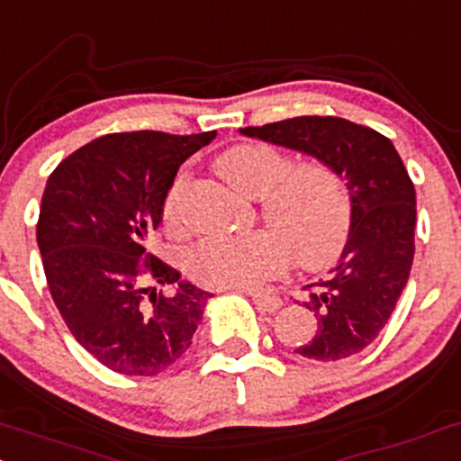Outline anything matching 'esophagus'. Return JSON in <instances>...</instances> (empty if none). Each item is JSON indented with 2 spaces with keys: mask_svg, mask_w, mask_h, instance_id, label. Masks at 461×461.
Segmentation results:
<instances>
[{
  "mask_svg": "<svg viewBox=\"0 0 461 461\" xmlns=\"http://www.w3.org/2000/svg\"><path fill=\"white\" fill-rule=\"evenodd\" d=\"M251 300L256 302L258 311L260 312H276L277 308L282 306V300L277 295H269V293H258V291H249Z\"/></svg>",
  "mask_w": 461,
  "mask_h": 461,
  "instance_id": "1",
  "label": "esophagus"
}]
</instances>
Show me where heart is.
Here are the masks:
<instances>
[{"mask_svg":"<svg viewBox=\"0 0 461 461\" xmlns=\"http://www.w3.org/2000/svg\"><path fill=\"white\" fill-rule=\"evenodd\" d=\"M221 179L247 199H260L268 230L222 240H205L188 256V273L210 288H249L271 280L295 262L323 269L341 251L350 231V196L330 166L293 164L282 150L262 141L236 144L214 164ZM188 176L179 175L166 194L161 214L179 227Z\"/></svg>","mask_w":461,"mask_h":461,"instance_id":"1","label":"heart"}]
</instances>
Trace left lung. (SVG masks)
<instances>
[{
  "label": "left lung",
  "instance_id": "obj_1",
  "mask_svg": "<svg viewBox=\"0 0 461 461\" xmlns=\"http://www.w3.org/2000/svg\"><path fill=\"white\" fill-rule=\"evenodd\" d=\"M240 133L317 157L346 179L350 234L332 276L306 286L317 335L295 352L315 361L361 352L385 328L413 265L416 190L401 155L378 131L335 115H300Z\"/></svg>",
  "mask_w": 461,
  "mask_h": 461
}]
</instances>
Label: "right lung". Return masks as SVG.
<instances>
[{
    "label": "right lung",
    "mask_w": 461,
    "mask_h": 461,
    "mask_svg": "<svg viewBox=\"0 0 461 461\" xmlns=\"http://www.w3.org/2000/svg\"><path fill=\"white\" fill-rule=\"evenodd\" d=\"M214 138L103 135L65 157L45 184L37 242L48 288L76 341L109 370L155 376L190 348L212 295L181 282L146 251V239L179 166Z\"/></svg>",
    "instance_id": "obj_1"
}]
</instances>
